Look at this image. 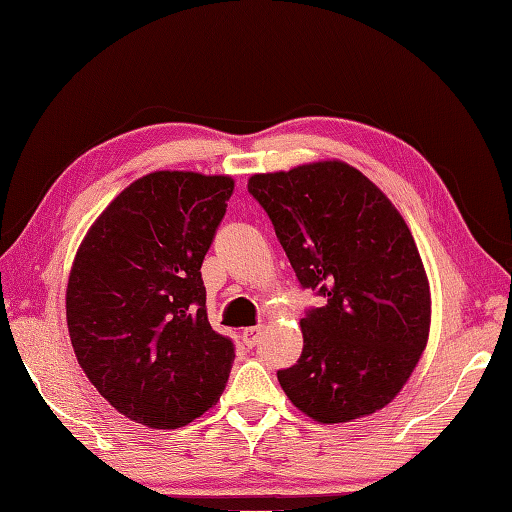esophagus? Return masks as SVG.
Wrapping results in <instances>:
<instances>
[{"label":"esophagus","instance_id":"1","mask_svg":"<svg viewBox=\"0 0 512 512\" xmlns=\"http://www.w3.org/2000/svg\"><path fill=\"white\" fill-rule=\"evenodd\" d=\"M260 334H263V327H247V330H243V343L247 345V347H254V345H258V341H260Z\"/></svg>","mask_w":512,"mask_h":512}]
</instances>
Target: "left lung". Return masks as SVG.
<instances>
[{"instance_id":"left-lung-1","label":"left lung","mask_w":512,"mask_h":512,"mask_svg":"<svg viewBox=\"0 0 512 512\" xmlns=\"http://www.w3.org/2000/svg\"><path fill=\"white\" fill-rule=\"evenodd\" d=\"M247 189L298 281L327 298L301 318V359L278 370L287 399L318 423L385 408L430 334V283L406 220L341 160L254 173Z\"/></svg>"}]
</instances>
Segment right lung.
Wrapping results in <instances>:
<instances>
[{
    "label": "right lung",
    "mask_w": 512,
    "mask_h": 512,
    "mask_svg": "<svg viewBox=\"0 0 512 512\" xmlns=\"http://www.w3.org/2000/svg\"><path fill=\"white\" fill-rule=\"evenodd\" d=\"M231 194V176L147 173L111 200L75 254L66 325L77 363L142 426H187L227 385L234 345L211 330L200 265Z\"/></svg>",
    "instance_id": "right-lung-1"
}]
</instances>
